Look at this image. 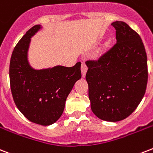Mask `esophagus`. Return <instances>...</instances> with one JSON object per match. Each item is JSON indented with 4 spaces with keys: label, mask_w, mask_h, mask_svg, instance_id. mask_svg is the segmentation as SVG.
<instances>
[{
    "label": "esophagus",
    "mask_w": 153,
    "mask_h": 153,
    "mask_svg": "<svg viewBox=\"0 0 153 153\" xmlns=\"http://www.w3.org/2000/svg\"><path fill=\"white\" fill-rule=\"evenodd\" d=\"M81 71H82V78H85V76H86V73H87V66L84 62H82V63Z\"/></svg>",
    "instance_id": "esophagus-1"
}]
</instances>
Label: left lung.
I'll return each mask as SVG.
<instances>
[{"label":"left lung","mask_w":153,"mask_h":153,"mask_svg":"<svg viewBox=\"0 0 153 153\" xmlns=\"http://www.w3.org/2000/svg\"><path fill=\"white\" fill-rule=\"evenodd\" d=\"M116 43L97 61H87L86 80L91 108L108 122L124 120L145 94L147 54L141 38L123 22H115Z\"/></svg>","instance_id":"8db88e82"}]
</instances>
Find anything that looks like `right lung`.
<instances>
[{"mask_svg": "<svg viewBox=\"0 0 153 153\" xmlns=\"http://www.w3.org/2000/svg\"><path fill=\"white\" fill-rule=\"evenodd\" d=\"M42 28L36 25L18 42L12 53L9 80L17 108L33 123L49 126L62 115L67 96L81 79V62L35 69L29 62L31 38Z\"/></svg>", "mask_w": 153, "mask_h": 153, "instance_id": "right-lung-1", "label": "right lung"}]
</instances>
